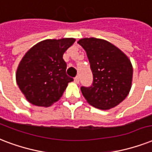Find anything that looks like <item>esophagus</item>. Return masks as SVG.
I'll return each mask as SVG.
<instances>
[{
    "label": "esophagus",
    "mask_w": 152,
    "mask_h": 152,
    "mask_svg": "<svg viewBox=\"0 0 152 152\" xmlns=\"http://www.w3.org/2000/svg\"><path fill=\"white\" fill-rule=\"evenodd\" d=\"M75 82H76V83H78V82H79V77H78V76H76V77H75Z\"/></svg>",
    "instance_id": "obj_1"
}]
</instances>
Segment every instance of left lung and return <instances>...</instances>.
I'll use <instances>...</instances> for the list:
<instances>
[{
	"mask_svg": "<svg viewBox=\"0 0 152 152\" xmlns=\"http://www.w3.org/2000/svg\"><path fill=\"white\" fill-rule=\"evenodd\" d=\"M77 43L86 50L93 74L90 86L81 90L89 104L109 109L125 99L131 89L132 66L120 49L104 39L85 38Z\"/></svg>",
	"mask_w": 152,
	"mask_h": 152,
	"instance_id": "8db88e82",
	"label": "left lung"
}]
</instances>
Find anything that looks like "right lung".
I'll return each mask as SVG.
<instances>
[{
    "label": "right lung",
    "mask_w": 152,
    "mask_h": 152,
    "mask_svg": "<svg viewBox=\"0 0 152 152\" xmlns=\"http://www.w3.org/2000/svg\"><path fill=\"white\" fill-rule=\"evenodd\" d=\"M75 42L73 38L46 39L28 50L19 64L16 82L28 102L48 107L62 97L69 82L63 54Z\"/></svg>",
    "instance_id": "obj_1"
}]
</instances>
